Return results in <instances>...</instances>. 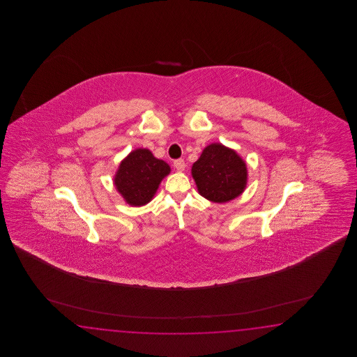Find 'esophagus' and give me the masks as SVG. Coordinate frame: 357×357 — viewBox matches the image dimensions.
<instances>
[{"mask_svg": "<svg viewBox=\"0 0 357 357\" xmlns=\"http://www.w3.org/2000/svg\"><path fill=\"white\" fill-rule=\"evenodd\" d=\"M174 167L176 168V171H178V172H182L185 167H186V165H185V162L183 160H176L174 162Z\"/></svg>", "mask_w": 357, "mask_h": 357, "instance_id": "34e87169", "label": "esophagus"}]
</instances>
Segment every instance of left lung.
<instances>
[{
  "instance_id": "8db88e82",
  "label": "left lung",
  "mask_w": 357,
  "mask_h": 357,
  "mask_svg": "<svg viewBox=\"0 0 357 357\" xmlns=\"http://www.w3.org/2000/svg\"><path fill=\"white\" fill-rule=\"evenodd\" d=\"M202 197L213 203H227L243 194L248 185V166L235 149L220 143L206 145L191 167Z\"/></svg>"
}]
</instances>
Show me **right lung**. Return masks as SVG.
<instances>
[{"mask_svg":"<svg viewBox=\"0 0 357 357\" xmlns=\"http://www.w3.org/2000/svg\"><path fill=\"white\" fill-rule=\"evenodd\" d=\"M171 167L158 160L146 148H137L120 162L114 176V185L126 204L143 206L152 202L162 180Z\"/></svg>","mask_w":357,"mask_h":357,"instance_id":"1","label":"right lung"}]
</instances>
